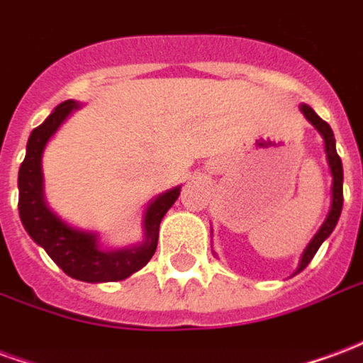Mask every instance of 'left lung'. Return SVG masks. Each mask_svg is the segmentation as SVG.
Returning a JSON list of instances; mask_svg holds the SVG:
<instances>
[{"label":"left lung","instance_id":"1","mask_svg":"<svg viewBox=\"0 0 363 363\" xmlns=\"http://www.w3.org/2000/svg\"><path fill=\"white\" fill-rule=\"evenodd\" d=\"M301 108V112H303V116L309 122H311L313 126H315V130L319 132L320 135H323V140H325V153H327V161H328V167H330V174H333V189H330V192H333V196H330V210H328L327 213V220L323 221V225L319 228V231L313 235V239L309 241V245L305 247L303 255H301V259H299V264H297V270L294 272V276L296 274H299L301 270H303L309 262H311V259L315 257V252L319 251V247L323 245V241L327 239L330 233H333V229L336 228V223H338V218H340V212H342V161H340V157H338V153H336V142H335V134H333V130H330V126H328L327 122L323 118H319L317 116V112L313 111L309 104H301L299 106Z\"/></svg>","mask_w":363,"mask_h":363}]
</instances>
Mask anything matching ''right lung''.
<instances>
[{"label":"right lung","mask_w":363,"mask_h":363,"mask_svg":"<svg viewBox=\"0 0 363 363\" xmlns=\"http://www.w3.org/2000/svg\"><path fill=\"white\" fill-rule=\"evenodd\" d=\"M77 108L79 103L64 101L28 135L27 155L19 167L21 221L30 239L40 245L67 276L91 284L126 280L128 276L145 267L155 255L159 223L181 194V186L167 190L147 204L143 213V243L134 247L103 249L96 233L75 229L60 220L44 198L43 151L62 122Z\"/></svg>","instance_id":"add662e5"}]
</instances>
